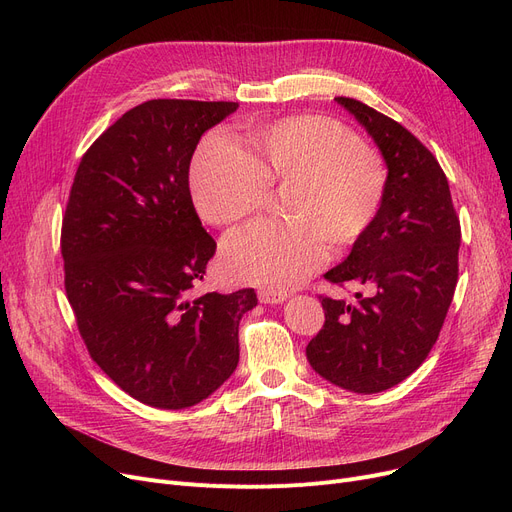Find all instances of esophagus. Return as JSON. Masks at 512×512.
<instances>
[{
  "instance_id": "1",
  "label": "esophagus",
  "mask_w": 512,
  "mask_h": 512,
  "mask_svg": "<svg viewBox=\"0 0 512 512\" xmlns=\"http://www.w3.org/2000/svg\"><path fill=\"white\" fill-rule=\"evenodd\" d=\"M259 301L261 303H270V305H278V303H282V301H286L288 299V294L286 292H280V290H259Z\"/></svg>"
}]
</instances>
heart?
<instances>
[{
	"label": "heart",
	"mask_w": 512,
	"mask_h": 512,
	"mask_svg": "<svg viewBox=\"0 0 512 512\" xmlns=\"http://www.w3.org/2000/svg\"><path fill=\"white\" fill-rule=\"evenodd\" d=\"M253 155L224 132L201 143L191 188L201 218L234 226L270 201V186L286 188L288 222H257L224 240L230 278L288 290L309 280L332 249H348L378 220L390 170L386 159L338 120L294 116L257 124Z\"/></svg>",
	"instance_id": "1"
}]
</instances>
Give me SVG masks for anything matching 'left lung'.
<instances>
[{"mask_svg":"<svg viewBox=\"0 0 512 512\" xmlns=\"http://www.w3.org/2000/svg\"><path fill=\"white\" fill-rule=\"evenodd\" d=\"M380 147L390 186L369 232L326 280L359 284L355 303L319 297L326 324L307 344L321 378L359 394L400 384L436 344L459 280L461 222L438 159L373 107L336 97Z\"/></svg>","mask_w":512,"mask_h":512,"instance_id":"1","label":"left lung"}]
</instances>
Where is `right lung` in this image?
<instances>
[{
    "label": "right lung",
    "instance_id": "obj_1",
    "mask_svg": "<svg viewBox=\"0 0 512 512\" xmlns=\"http://www.w3.org/2000/svg\"><path fill=\"white\" fill-rule=\"evenodd\" d=\"M234 101L151 99L83 155L62 222L66 297L91 359L157 409L193 407L238 365L253 288L193 297L215 240L195 211L188 168L201 134Z\"/></svg>",
    "mask_w": 512,
    "mask_h": 512
}]
</instances>
